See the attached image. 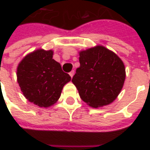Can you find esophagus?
Wrapping results in <instances>:
<instances>
[{
    "instance_id": "esophagus-1",
    "label": "esophagus",
    "mask_w": 150,
    "mask_h": 150,
    "mask_svg": "<svg viewBox=\"0 0 150 150\" xmlns=\"http://www.w3.org/2000/svg\"><path fill=\"white\" fill-rule=\"evenodd\" d=\"M69 75H70V76L72 78V77L74 76V75H75V71H71L69 73Z\"/></svg>"
}]
</instances>
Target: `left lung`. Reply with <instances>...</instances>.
Masks as SVG:
<instances>
[{
    "instance_id": "obj_1",
    "label": "left lung",
    "mask_w": 150,
    "mask_h": 150,
    "mask_svg": "<svg viewBox=\"0 0 150 150\" xmlns=\"http://www.w3.org/2000/svg\"><path fill=\"white\" fill-rule=\"evenodd\" d=\"M79 54L80 67L71 82L80 98L96 108L112 104L125 80V67L121 59L101 45L80 50Z\"/></svg>"
}]
</instances>
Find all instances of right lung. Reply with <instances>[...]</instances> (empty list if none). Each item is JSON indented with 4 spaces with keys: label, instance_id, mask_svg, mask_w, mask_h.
<instances>
[{
    "label": "right lung",
    "instance_id": "obj_1",
    "mask_svg": "<svg viewBox=\"0 0 150 150\" xmlns=\"http://www.w3.org/2000/svg\"><path fill=\"white\" fill-rule=\"evenodd\" d=\"M52 50L37 49L18 63L17 81L25 98L40 108L51 107L59 100L71 76L53 59Z\"/></svg>",
    "mask_w": 150,
    "mask_h": 150
}]
</instances>
